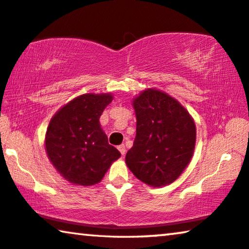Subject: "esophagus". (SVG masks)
I'll list each match as a JSON object with an SVG mask.
<instances>
[{"label": "esophagus", "instance_id": "1", "mask_svg": "<svg viewBox=\"0 0 249 249\" xmlns=\"http://www.w3.org/2000/svg\"><path fill=\"white\" fill-rule=\"evenodd\" d=\"M118 149H119V151H120V153H121L122 156H124V155L125 154V147H124V145H119V146H118Z\"/></svg>", "mask_w": 249, "mask_h": 249}]
</instances>
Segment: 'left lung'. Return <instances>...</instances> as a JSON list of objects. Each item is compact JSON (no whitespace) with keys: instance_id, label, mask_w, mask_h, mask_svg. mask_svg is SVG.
Listing matches in <instances>:
<instances>
[{"instance_id":"obj_1","label":"left lung","mask_w":249,"mask_h":249,"mask_svg":"<svg viewBox=\"0 0 249 249\" xmlns=\"http://www.w3.org/2000/svg\"><path fill=\"white\" fill-rule=\"evenodd\" d=\"M137 130L125 163L150 186L174 182L192 158L196 130L193 119L175 99L146 89L133 100Z\"/></svg>"}]
</instances>
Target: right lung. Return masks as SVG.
I'll list each match as a JSON object with an SVG mask.
<instances>
[{"label":"right lung","instance_id":"add662e5","mask_svg":"<svg viewBox=\"0 0 249 249\" xmlns=\"http://www.w3.org/2000/svg\"><path fill=\"white\" fill-rule=\"evenodd\" d=\"M111 94H83L63 107L50 120L46 150L60 175L73 184L93 185L121 156L109 145L99 119Z\"/></svg>","mask_w":249,"mask_h":249}]
</instances>
